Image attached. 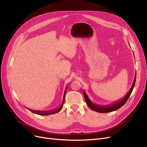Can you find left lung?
<instances>
[{"label":"left lung","mask_w":147,"mask_h":147,"mask_svg":"<svg viewBox=\"0 0 147 147\" xmlns=\"http://www.w3.org/2000/svg\"><path fill=\"white\" fill-rule=\"evenodd\" d=\"M136 79V74H135V77H134V79L133 81V84L131 86V88H130L129 91H128V93L127 94V95L122 99L117 100L115 102L112 103L111 104H109L107 105H99L94 104V103H93V102H92L88 98L87 95H86V94L85 93V92L84 91V96L86 104L88 105V106L91 108L92 110L98 112V113H101L112 112V111L118 110L119 108H120L121 107H122L125 104V102L128 99L129 97L130 96V95H131V92L134 88V86L135 85Z\"/></svg>","instance_id":"8db88e82"}]
</instances>
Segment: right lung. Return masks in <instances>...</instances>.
Instances as JSON below:
<instances>
[{
  "mask_svg": "<svg viewBox=\"0 0 147 147\" xmlns=\"http://www.w3.org/2000/svg\"><path fill=\"white\" fill-rule=\"evenodd\" d=\"M68 86H67L66 88H65V92H64V94H63V100H62V103L59 108H55V109L54 110H49V111H37V110H31L30 108H28V109L31 111L32 113L37 114V115H42V116H47V115H53V114H55L56 113L59 112L61 110V109L63 107V104H64V101H65V93H66V91L67 89Z\"/></svg>",
  "mask_w": 147,
  "mask_h": 147,
  "instance_id": "right-lung-1",
  "label": "right lung"
}]
</instances>
